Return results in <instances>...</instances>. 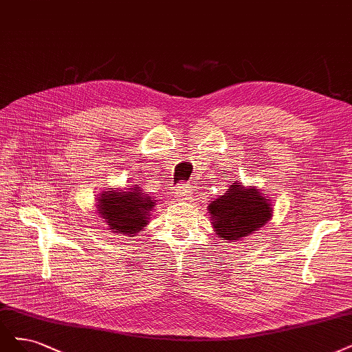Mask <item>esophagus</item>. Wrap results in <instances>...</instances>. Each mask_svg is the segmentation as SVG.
Segmentation results:
<instances>
[{
    "label": "esophagus",
    "instance_id": "esophagus-1",
    "mask_svg": "<svg viewBox=\"0 0 352 352\" xmlns=\"http://www.w3.org/2000/svg\"><path fill=\"white\" fill-rule=\"evenodd\" d=\"M190 186L189 185H185V184H177L176 186H175V195H176V198H179V199H186L189 195H190V189H189Z\"/></svg>",
    "mask_w": 352,
    "mask_h": 352
}]
</instances>
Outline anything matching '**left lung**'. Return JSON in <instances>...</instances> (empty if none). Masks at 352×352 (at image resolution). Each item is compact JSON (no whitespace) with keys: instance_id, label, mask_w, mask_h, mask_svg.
Masks as SVG:
<instances>
[{"instance_id":"left-lung-1","label":"left lung","mask_w":352,"mask_h":352,"mask_svg":"<svg viewBox=\"0 0 352 352\" xmlns=\"http://www.w3.org/2000/svg\"><path fill=\"white\" fill-rule=\"evenodd\" d=\"M214 232L224 240H240L270 221L271 202L253 186L234 182L220 198L208 205Z\"/></svg>"}]
</instances>
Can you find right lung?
<instances>
[{
	"instance_id": "add662e5",
	"label": "right lung",
	"mask_w": 352,
	"mask_h": 352,
	"mask_svg": "<svg viewBox=\"0 0 352 352\" xmlns=\"http://www.w3.org/2000/svg\"><path fill=\"white\" fill-rule=\"evenodd\" d=\"M99 201L100 217L107 226L118 234H128L129 237L147 224L150 211L154 208L153 199L138 186L125 192L107 190Z\"/></svg>"
}]
</instances>
